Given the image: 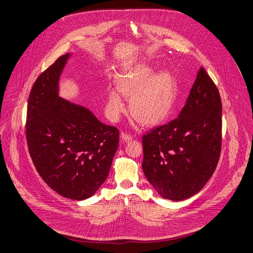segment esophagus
<instances>
[{
  "mask_svg": "<svg viewBox=\"0 0 253 253\" xmlns=\"http://www.w3.org/2000/svg\"><path fill=\"white\" fill-rule=\"evenodd\" d=\"M120 137H121L122 141H125V142H127V141H130V140L132 139V136H131L130 134H127V133H124V132H122V133H121Z\"/></svg>",
  "mask_w": 253,
  "mask_h": 253,
  "instance_id": "obj_1",
  "label": "esophagus"
}]
</instances>
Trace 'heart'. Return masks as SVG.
<instances>
[{
    "instance_id": "heart-1",
    "label": "heart",
    "mask_w": 253,
    "mask_h": 253,
    "mask_svg": "<svg viewBox=\"0 0 253 253\" xmlns=\"http://www.w3.org/2000/svg\"><path fill=\"white\" fill-rule=\"evenodd\" d=\"M154 73L149 65L136 64L118 76L117 87L110 88L107 94L110 119H118L124 112L122 96L130 98L131 116L141 125L154 126L168 118L177 99V83L169 72Z\"/></svg>"
}]
</instances>
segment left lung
<instances>
[{
    "instance_id": "1",
    "label": "left lung",
    "mask_w": 253,
    "mask_h": 253,
    "mask_svg": "<svg viewBox=\"0 0 253 253\" xmlns=\"http://www.w3.org/2000/svg\"><path fill=\"white\" fill-rule=\"evenodd\" d=\"M221 143L220 94L201 67L177 118L143 135V172L163 198L186 200L214 173Z\"/></svg>"
}]
</instances>
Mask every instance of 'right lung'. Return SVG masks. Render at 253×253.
<instances>
[{
  "label": "right lung",
  "mask_w": 253,
  "mask_h": 253,
  "mask_svg": "<svg viewBox=\"0 0 253 253\" xmlns=\"http://www.w3.org/2000/svg\"><path fill=\"white\" fill-rule=\"evenodd\" d=\"M70 53L35 81L27 107L26 137L32 162L48 187L60 196L84 200L106 180L119 144V130L98 120L87 108L58 95Z\"/></svg>",
  "instance_id": "1"
}]
</instances>
